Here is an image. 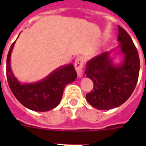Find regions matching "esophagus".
<instances>
[{
	"instance_id": "esophagus-1",
	"label": "esophagus",
	"mask_w": 146,
	"mask_h": 146,
	"mask_svg": "<svg viewBox=\"0 0 146 146\" xmlns=\"http://www.w3.org/2000/svg\"><path fill=\"white\" fill-rule=\"evenodd\" d=\"M83 64H84V59L82 57H78L76 58L74 64L75 69L77 73V75L79 77H82V74H83Z\"/></svg>"
}]
</instances>
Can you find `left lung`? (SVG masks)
Masks as SVG:
<instances>
[{
	"instance_id": "left-lung-1",
	"label": "left lung",
	"mask_w": 146,
	"mask_h": 146,
	"mask_svg": "<svg viewBox=\"0 0 146 146\" xmlns=\"http://www.w3.org/2000/svg\"><path fill=\"white\" fill-rule=\"evenodd\" d=\"M117 40L120 42L119 54L123 59L114 64L111 54L114 50L100 54L87 63L85 73L92 80L93 90L86 95L92 106L99 110H109L120 106L134 91L139 73V57L133 40L118 26Z\"/></svg>"
}]
</instances>
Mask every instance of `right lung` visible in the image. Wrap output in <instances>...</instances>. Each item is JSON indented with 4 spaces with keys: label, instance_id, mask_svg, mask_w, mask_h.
<instances>
[{
    "label": "right lung",
    "instance_id": "add662e5",
    "mask_svg": "<svg viewBox=\"0 0 146 146\" xmlns=\"http://www.w3.org/2000/svg\"><path fill=\"white\" fill-rule=\"evenodd\" d=\"M15 42L10 48L7 57V78L11 92L23 106L30 110L48 111L55 108L61 100L65 86L77 77L73 65L60 66L37 82L21 83L15 77L10 66V57Z\"/></svg>",
    "mask_w": 146,
    "mask_h": 146
}]
</instances>
